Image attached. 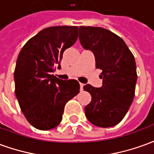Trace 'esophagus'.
I'll return each instance as SVG.
<instances>
[{
  "label": "esophagus",
  "mask_w": 154,
  "mask_h": 154,
  "mask_svg": "<svg viewBox=\"0 0 154 154\" xmlns=\"http://www.w3.org/2000/svg\"><path fill=\"white\" fill-rule=\"evenodd\" d=\"M83 87H84V84L80 83V90L81 91H82V89H83Z\"/></svg>",
  "instance_id": "esophagus-1"
}]
</instances>
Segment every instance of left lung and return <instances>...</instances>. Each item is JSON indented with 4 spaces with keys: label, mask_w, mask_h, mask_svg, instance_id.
<instances>
[{
    "label": "left lung",
    "mask_w": 154,
    "mask_h": 154,
    "mask_svg": "<svg viewBox=\"0 0 154 154\" xmlns=\"http://www.w3.org/2000/svg\"><path fill=\"white\" fill-rule=\"evenodd\" d=\"M79 40L86 50L93 53L96 67L101 69L102 87H83L91 96L85 107L87 119L101 128L119 124L132 104L137 82L134 57L125 41L100 27L80 26Z\"/></svg>",
    "instance_id": "1"
}]
</instances>
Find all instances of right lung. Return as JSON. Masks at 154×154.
<instances>
[{"label":"right lung","mask_w":154,"mask_h":154,"mask_svg":"<svg viewBox=\"0 0 154 154\" xmlns=\"http://www.w3.org/2000/svg\"><path fill=\"white\" fill-rule=\"evenodd\" d=\"M77 26L44 29L24 45L14 72L15 93L29 123L40 130L57 127L67 101L79 93L77 80H62L54 74L63 54L77 39Z\"/></svg>","instance_id":"obj_1"}]
</instances>
